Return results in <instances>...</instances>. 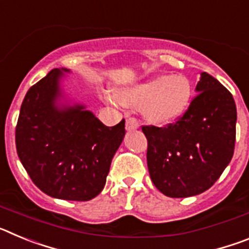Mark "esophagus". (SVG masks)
I'll return each instance as SVG.
<instances>
[{
  "instance_id": "1",
  "label": "esophagus",
  "mask_w": 249,
  "mask_h": 249,
  "mask_svg": "<svg viewBox=\"0 0 249 249\" xmlns=\"http://www.w3.org/2000/svg\"><path fill=\"white\" fill-rule=\"evenodd\" d=\"M138 127H140V123H138V121L136 120V118H133V117L127 118V121H126L127 131H135V129H137Z\"/></svg>"
}]
</instances>
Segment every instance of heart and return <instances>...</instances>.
I'll list each match as a JSON object with an SVG mask.
<instances>
[{"label":"heart","mask_w":249,"mask_h":249,"mask_svg":"<svg viewBox=\"0 0 249 249\" xmlns=\"http://www.w3.org/2000/svg\"><path fill=\"white\" fill-rule=\"evenodd\" d=\"M192 97L191 81L183 74H160L114 92L121 105L142 109L152 123H167L186 112Z\"/></svg>","instance_id":"1"}]
</instances>
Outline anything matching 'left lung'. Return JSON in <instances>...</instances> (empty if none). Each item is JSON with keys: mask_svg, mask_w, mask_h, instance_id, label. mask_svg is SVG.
<instances>
[{"mask_svg": "<svg viewBox=\"0 0 249 249\" xmlns=\"http://www.w3.org/2000/svg\"><path fill=\"white\" fill-rule=\"evenodd\" d=\"M196 91L198 94L176 122L142 126L152 182L172 198L211 188L234 152L237 109L232 93L206 72Z\"/></svg>", "mask_w": 249, "mask_h": 249, "instance_id": "8db88e82", "label": "left lung"}]
</instances>
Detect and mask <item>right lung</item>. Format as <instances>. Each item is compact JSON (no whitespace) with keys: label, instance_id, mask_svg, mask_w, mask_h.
Instances as JSON below:
<instances>
[{"label":"right lung","instance_id":"right-lung-1","mask_svg":"<svg viewBox=\"0 0 249 249\" xmlns=\"http://www.w3.org/2000/svg\"><path fill=\"white\" fill-rule=\"evenodd\" d=\"M62 74L54 68L26 93L16 126L17 155L46 195L89 201L105 187L111 160L126 133L124 120L107 127L83 106L59 109L54 102L61 96Z\"/></svg>","mask_w":249,"mask_h":249}]
</instances>
